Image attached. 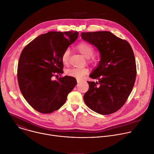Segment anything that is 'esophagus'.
Returning a JSON list of instances; mask_svg holds the SVG:
<instances>
[{
    "mask_svg": "<svg viewBox=\"0 0 154 154\" xmlns=\"http://www.w3.org/2000/svg\"><path fill=\"white\" fill-rule=\"evenodd\" d=\"M81 81H81V80H79V79H78V80H77V83H78V84H79V83H80V82H81Z\"/></svg>",
    "mask_w": 154,
    "mask_h": 154,
    "instance_id": "obj_1",
    "label": "esophagus"
}]
</instances>
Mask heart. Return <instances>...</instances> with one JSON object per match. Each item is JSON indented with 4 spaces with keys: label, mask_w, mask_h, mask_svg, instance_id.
Wrapping results in <instances>:
<instances>
[{
    "label": "heart",
    "mask_w": 154,
    "mask_h": 154,
    "mask_svg": "<svg viewBox=\"0 0 154 154\" xmlns=\"http://www.w3.org/2000/svg\"><path fill=\"white\" fill-rule=\"evenodd\" d=\"M77 49L86 58H89L92 56L95 51L94 47L91 45L86 42H81L80 43H79L77 45ZM70 54V50L69 48H66L62 54V62L65 65H67L68 63H69ZM91 61H94V58H92ZM88 73L89 70L87 68H70V69H68L66 70V75L72 77H75L78 79H82L84 76L87 75Z\"/></svg>",
    "instance_id": "1"
}]
</instances>
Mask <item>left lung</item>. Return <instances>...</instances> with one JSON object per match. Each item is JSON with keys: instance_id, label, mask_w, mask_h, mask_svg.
<instances>
[{"instance_id": "8db88e82", "label": "left lung", "mask_w": 154, "mask_h": 154, "mask_svg": "<svg viewBox=\"0 0 154 154\" xmlns=\"http://www.w3.org/2000/svg\"><path fill=\"white\" fill-rule=\"evenodd\" d=\"M81 37L100 53L98 65L89 75L98 81H88L85 103L100 114L114 113L125 104L134 86L136 66L133 49L127 41L108 31L82 32Z\"/></svg>"}]
</instances>
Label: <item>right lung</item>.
I'll return each instance as SVG.
<instances>
[{"label": "right lung", "instance_id": "right-lung-1", "mask_svg": "<svg viewBox=\"0 0 154 154\" xmlns=\"http://www.w3.org/2000/svg\"><path fill=\"white\" fill-rule=\"evenodd\" d=\"M78 37L76 31L49 32L23 49L18 65L19 87L27 103L39 112L59 109L76 86L74 77L53 78L63 73L62 54Z\"/></svg>", "mask_w": 154, "mask_h": 154}]
</instances>
